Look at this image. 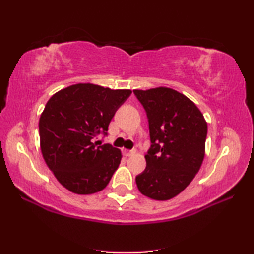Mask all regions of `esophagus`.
<instances>
[{"label":"esophagus","mask_w":254,"mask_h":254,"mask_svg":"<svg viewBox=\"0 0 254 254\" xmlns=\"http://www.w3.org/2000/svg\"><path fill=\"white\" fill-rule=\"evenodd\" d=\"M123 153H124L125 157H130V155H131L132 153H134V151H132V150H126V149H125V150H123Z\"/></svg>","instance_id":"esophagus-1"}]
</instances>
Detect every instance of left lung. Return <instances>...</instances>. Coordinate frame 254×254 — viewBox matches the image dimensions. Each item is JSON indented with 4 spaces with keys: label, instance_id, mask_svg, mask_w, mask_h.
<instances>
[{
    "label": "left lung",
    "instance_id": "8db88e82",
    "mask_svg": "<svg viewBox=\"0 0 254 254\" xmlns=\"http://www.w3.org/2000/svg\"><path fill=\"white\" fill-rule=\"evenodd\" d=\"M149 122L146 168L136 176L139 192L165 201L184 190L200 170L208 126L189 97L168 87L134 89Z\"/></svg>",
    "mask_w": 254,
    "mask_h": 254
}]
</instances>
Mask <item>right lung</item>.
Wrapping results in <instances>:
<instances>
[{
  "label": "right lung",
  "mask_w": 254,
  "mask_h": 254,
  "mask_svg": "<svg viewBox=\"0 0 254 254\" xmlns=\"http://www.w3.org/2000/svg\"><path fill=\"white\" fill-rule=\"evenodd\" d=\"M130 94V89L76 84L48 101L38 125L42 154L70 192L93 194L109 184L122 152L95 138L108 135L111 119Z\"/></svg>",
  "instance_id": "1"
}]
</instances>
